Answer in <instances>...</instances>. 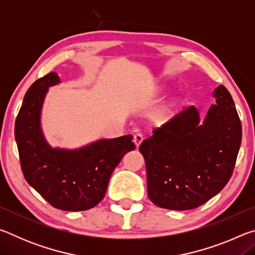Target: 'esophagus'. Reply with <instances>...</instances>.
Listing matches in <instances>:
<instances>
[{"label": "esophagus", "instance_id": "1", "mask_svg": "<svg viewBox=\"0 0 255 255\" xmlns=\"http://www.w3.org/2000/svg\"><path fill=\"white\" fill-rule=\"evenodd\" d=\"M143 139H144V137H143V135H141V133H135V135H133V144L136 145V147L138 148L139 147V145L141 144V141H143Z\"/></svg>", "mask_w": 255, "mask_h": 255}]
</instances>
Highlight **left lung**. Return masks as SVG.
<instances>
[{"mask_svg": "<svg viewBox=\"0 0 255 255\" xmlns=\"http://www.w3.org/2000/svg\"><path fill=\"white\" fill-rule=\"evenodd\" d=\"M216 103L204 120L196 107L154 129L140 144L149 199L161 208L189 210L211 199L234 170L242 125L225 86L213 92Z\"/></svg>", "mask_w": 255, "mask_h": 255, "instance_id": "left-lung-1", "label": "left lung"}]
</instances>
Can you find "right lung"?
Returning a JSON list of instances; mask_svg holds the SVG:
<instances>
[{"label":"right lung","mask_w":255,"mask_h":255,"mask_svg":"<svg viewBox=\"0 0 255 255\" xmlns=\"http://www.w3.org/2000/svg\"><path fill=\"white\" fill-rule=\"evenodd\" d=\"M60 83L51 72L30 86L15 120L14 136L27 182L55 208H93L106 195L112 172L135 149L132 136L102 138L77 148L53 147L41 127V110L50 86Z\"/></svg>","instance_id":"add662e5"}]
</instances>
